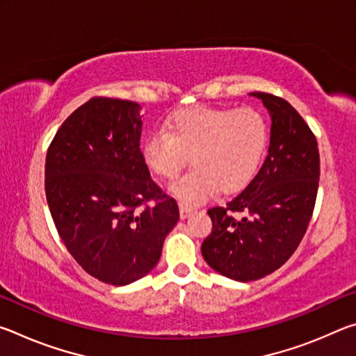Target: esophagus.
Masks as SVG:
<instances>
[{
    "instance_id": "1",
    "label": "esophagus",
    "mask_w": 356,
    "mask_h": 356,
    "mask_svg": "<svg viewBox=\"0 0 356 356\" xmlns=\"http://www.w3.org/2000/svg\"><path fill=\"white\" fill-rule=\"evenodd\" d=\"M179 210H180V218L182 220H185V218H188V216L195 212V209L193 207H188V206H184V204H180L179 206Z\"/></svg>"
}]
</instances>
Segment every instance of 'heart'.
Here are the masks:
<instances>
[{"label":"heart","mask_w":356,"mask_h":356,"mask_svg":"<svg viewBox=\"0 0 356 356\" xmlns=\"http://www.w3.org/2000/svg\"><path fill=\"white\" fill-rule=\"evenodd\" d=\"M268 127L252 108L191 106L177 111L163 130H154L143 143V160L161 179L177 177L186 161L191 170L170 191L184 206L207 201L216 191L243 190L261 166Z\"/></svg>","instance_id":"obj_1"}]
</instances>
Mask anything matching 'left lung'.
Wrapping results in <instances>:
<instances>
[{"mask_svg": "<svg viewBox=\"0 0 356 356\" xmlns=\"http://www.w3.org/2000/svg\"><path fill=\"white\" fill-rule=\"evenodd\" d=\"M251 95L272 118L268 155L226 207L207 210L212 232L201 246L215 272L243 282L273 273L293 254L308 229L321 177L317 140L298 111L276 95ZM232 211L245 216L234 219Z\"/></svg>", "mask_w": 356, "mask_h": 356, "instance_id": "8db88e82", "label": "left lung"}]
</instances>
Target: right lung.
Returning a JSON list of instances; mask_svg holds the SVG:
<instances>
[{
	"instance_id": "right-lung-1",
	"label": "right lung",
	"mask_w": 356,
	"mask_h": 356,
	"mask_svg": "<svg viewBox=\"0 0 356 356\" xmlns=\"http://www.w3.org/2000/svg\"><path fill=\"white\" fill-rule=\"evenodd\" d=\"M140 110L130 100L91 99L64 120L45 160L59 237L84 272L113 286L146 276L179 221L176 200L143 160Z\"/></svg>"
}]
</instances>
